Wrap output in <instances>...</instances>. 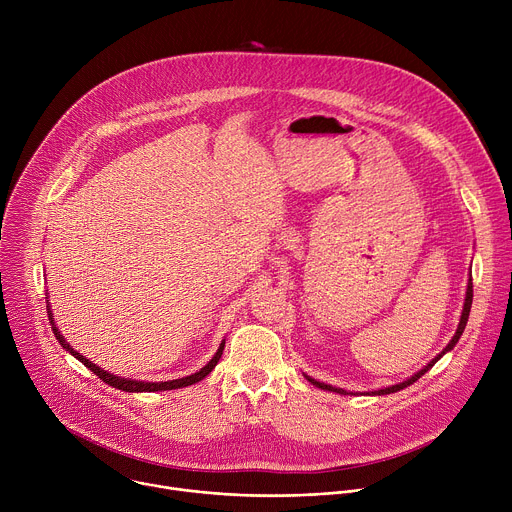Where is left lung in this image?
Instances as JSON below:
<instances>
[{"label": "left lung", "instance_id": "left-lung-1", "mask_svg": "<svg viewBox=\"0 0 512 512\" xmlns=\"http://www.w3.org/2000/svg\"><path fill=\"white\" fill-rule=\"evenodd\" d=\"M470 308H472V277L468 279V287H466V300H464V310H462V316H460V324H458V328H456V334L452 336V340L448 342V346L437 354L435 358H431L429 362H427V367H423L421 371H417L415 375H411L409 379H405L403 383H397V385H391V387H385V389H379V391H369L367 395H389V393H397V391H401V389H405V387H409V385H413L417 379H421L433 364L440 360L446 352H450L456 344H458V340H460V336H462V332H464V328H466V324H468V316H470ZM304 377L314 385V387H318V389H324V391H330V393H340V395H352V393H348V391H344V389H340V387H332V385H328V383H320V381H316V379H312V377H308L306 373H304Z\"/></svg>", "mask_w": 512, "mask_h": 512}]
</instances>
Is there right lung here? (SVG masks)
<instances>
[{
	"label": "right lung",
	"instance_id": "obj_1",
	"mask_svg": "<svg viewBox=\"0 0 512 512\" xmlns=\"http://www.w3.org/2000/svg\"><path fill=\"white\" fill-rule=\"evenodd\" d=\"M46 308H48V320H50V324H52V332H54V336H56V340L60 342V346L66 350V352H70L72 356H75L77 360H81L85 367L91 371V373H95L103 383H107L109 387H115V389H119V391H125V393H154V391H172V389H182V387H188V385H194V383H198V381H202L206 375H210V371L216 367V362L221 360V356H223V350H225V340L221 342V346H218V350L214 352V356L204 364V367L198 371V373H194V375H188V377H182V379H174V381H162V383H150V381H135V379H125V377H117V375H113V373H109V371H103L101 367H97L95 362H91L87 356H83L81 352H77L75 348H72L66 340H64V336L58 332V328H56V322H54V316H52V310H50V302L46 300Z\"/></svg>",
	"mask_w": 512,
	"mask_h": 512
}]
</instances>
